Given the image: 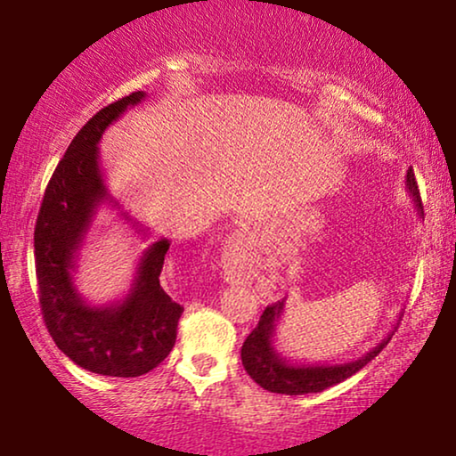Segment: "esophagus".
<instances>
[{
	"label": "esophagus",
	"instance_id": "1",
	"mask_svg": "<svg viewBox=\"0 0 456 456\" xmlns=\"http://www.w3.org/2000/svg\"><path fill=\"white\" fill-rule=\"evenodd\" d=\"M224 273H226L228 280H236V278L240 276V270H239V267H236V264H234L232 259L226 257V259H224Z\"/></svg>",
	"mask_w": 456,
	"mask_h": 456
}]
</instances>
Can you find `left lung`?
<instances>
[{"label":"left lung","instance_id":"1","mask_svg":"<svg viewBox=\"0 0 456 456\" xmlns=\"http://www.w3.org/2000/svg\"><path fill=\"white\" fill-rule=\"evenodd\" d=\"M404 183H407L409 195L413 197V201L417 205V211L423 214L413 167L407 170ZM282 314L284 301H278L276 305L265 307L264 315L259 317L257 328L247 336L245 345L240 348L242 365H245L248 376H251L261 388L276 392V395H309V392H322L330 388V386L345 382L346 378H351L359 370H363L373 357H378L379 351H382L392 338L390 332L382 342H378V346H373L370 353H365L363 357L354 361H348V363H290V361H286L282 354L276 351V346H273V336H276V326Z\"/></svg>","mask_w":456,"mask_h":456}]
</instances>
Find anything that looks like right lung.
Segmentation results:
<instances>
[{"mask_svg": "<svg viewBox=\"0 0 456 456\" xmlns=\"http://www.w3.org/2000/svg\"><path fill=\"white\" fill-rule=\"evenodd\" d=\"M145 97L147 93L134 91L118 99L78 130L49 180L35 226V267L43 320L60 351L99 376L136 378L158 367L176 342L178 320L184 311L159 284L170 248L167 239L153 242L142 253L133 286L120 301L86 303L72 278L97 209L103 203L118 208L103 183L99 141L110 124ZM122 216L130 220L128 214ZM133 226L145 234L136 222Z\"/></svg>", "mask_w": 456, "mask_h": 456, "instance_id": "right-lung-1", "label": "right lung"}]
</instances>
